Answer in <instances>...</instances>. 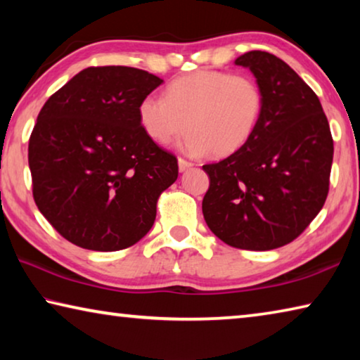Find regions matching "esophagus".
Here are the masks:
<instances>
[{
    "label": "esophagus",
    "mask_w": 360,
    "mask_h": 360,
    "mask_svg": "<svg viewBox=\"0 0 360 360\" xmlns=\"http://www.w3.org/2000/svg\"><path fill=\"white\" fill-rule=\"evenodd\" d=\"M178 165H179V172H186V169H188V168L192 167V163L179 157V158H178Z\"/></svg>",
    "instance_id": "34e87169"
}]
</instances>
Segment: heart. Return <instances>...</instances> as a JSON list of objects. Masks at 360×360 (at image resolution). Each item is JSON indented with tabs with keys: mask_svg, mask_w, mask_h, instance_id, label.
<instances>
[{
	"mask_svg": "<svg viewBox=\"0 0 360 360\" xmlns=\"http://www.w3.org/2000/svg\"><path fill=\"white\" fill-rule=\"evenodd\" d=\"M264 112V94L252 77L203 70L181 76L165 100L144 96L138 120L152 141L168 144L188 129L182 149L191 155L227 157L246 146Z\"/></svg>",
	"mask_w": 360,
	"mask_h": 360,
	"instance_id": "1",
	"label": "heart"
}]
</instances>
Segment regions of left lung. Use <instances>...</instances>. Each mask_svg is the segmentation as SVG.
I'll return each mask as SVG.
<instances>
[{"mask_svg":"<svg viewBox=\"0 0 360 360\" xmlns=\"http://www.w3.org/2000/svg\"><path fill=\"white\" fill-rule=\"evenodd\" d=\"M235 63L255 76L264 112L246 146L203 165L202 210L229 246L270 251L294 241L324 206L333 139L318 95L281 58L251 51Z\"/></svg>","mask_w":360,"mask_h":360,"instance_id":"1","label":"left lung"}]
</instances>
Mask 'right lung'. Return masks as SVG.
Returning a JSON list of instances; mask_svg holds the SVG:
<instances>
[{
	"instance_id": "obj_1",
	"label": "right lung",
	"mask_w": 360,
	"mask_h": 360,
	"mask_svg": "<svg viewBox=\"0 0 360 360\" xmlns=\"http://www.w3.org/2000/svg\"><path fill=\"white\" fill-rule=\"evenodd\" d=\"M162 82L130 66H90L39 111L28 143L33 198L72 245L120 251L154 225L178 158L143 131L138 106Z\"/></svg>"
}]
</instances>
